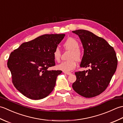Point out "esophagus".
Returning a JSON list of instances; mask_svg holds the SVG:
<instances>
[{"label": "esophagus", "instance_id": "esophagus-1", "mask_svg": "<svg viewBox=\"0 0 123 123\" xmlns=\"http://www.w3.org/2000/svg\"><path fill=\"white\" fill-rule=\"evenodd\" d=\"M64 72V74H66L67 75H71V73H70V72Z\"/></svg>", "mask_w": 123, "mask_h": 123}]
</instances>
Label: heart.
I'll return each instance as SVG.
<instances>
[{
    "mask_svg": "<svg viewBox=\"0 0 123 123\" xmlns=\"http://www.w3.org/2000/svg\"><path fill=\"white\" fill-rule=\"evenodd\" d=\"M63 46L67 49L71 51L68 61H63L57 66V68L64 72L71 71L77 66V62L81 59L82 53L79 48V43L77 40L73 37H69L65 41ZM53 55L56 61H59L61 57L60 49L56 48L54 49Z\"/></svg>",
    "mask_w": 123,
    "mask_h": 123,
    "instance_id": "heart-1",
    "label": "heart"
}]
</instances>
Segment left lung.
<instances>
[{
    "label": "left lung",
    "mask_w": 123,
    "mask_h": 123,
    "mask_svg": "<svg viewBox=\"0 0 123 123\" xmlns=\"http://www.w3.org/2000/svg\"><path fill=\"white\" fill-rule=\"evenodd\" d=\"M80 39L84 53L80 67H90L87 71L75 72L74 90L86 98L100 95L105 90L115 72L117 59L115 51L105 39L87 30L72 31Z\"/></svg>",
    "instance_id": "8db88e82"
}]
</instances>
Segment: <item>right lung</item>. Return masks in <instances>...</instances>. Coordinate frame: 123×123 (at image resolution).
<instances>
[{
  "label": "right lung",
  "mask_w": 123,
  "mask_h": 123,
  "mask_svg": "<svg viewBox=\"0 0 123 123\" xmlns=\"http://www.w3.org/2000/svg\"><path fill=\"white\" fill-rule=\"evenodd\" d=\"M65 36L45 34L22 44L10 54L7 66L15 87L26 97L39 100L54 88L61 70H48L55 65L53 53Z\"/></svg>",
  "instance_id": "right-lung-1"
}]
</instances>
